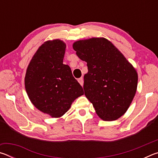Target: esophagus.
<instances>
[{"label":"esophagus","instance_id":"esophagus-1","mask_svg":"<svg viewBox=\"0 0 158 158\" xmlns=\"http://www.w3.org/2000/svg\"><path fill=\"white\" fill-rule=\"evenodd\" d=\"M78 81L80 84V85H81V86H83V85H84V79H83V78H80L78 79Z\"/></svg>","mask_w":158,"mask_h":158}]
</instances>
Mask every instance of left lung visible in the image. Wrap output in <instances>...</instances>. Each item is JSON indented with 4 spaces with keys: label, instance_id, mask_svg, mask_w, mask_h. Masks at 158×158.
Listing matches in <instances>:
<instances>
[{
    "label": "left lung",
    "instance_id": "obj_1",
    "mask_svg": "<svg viewBox=\"0 0 158 158\" xmlns=\"http://www.w3.org/2000/svg\"><path fill=\"white\" fill-rule=\"evenodd\" d=\"M73 49L77 56L87 63L84 93L98 116L106 121L119 118L127 111L137 91L136 69L104 37L77 41Z\"/></svg>",
    "mask_w": 158,
    "mask_h": 158
}]
</instances>
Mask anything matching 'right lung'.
<instances>
[{"label": "right lung", "instance_id": "add662e5", "mask_svg": "<svg viewBox=\"0 0 158 158\" xmlns=\"http://www.w3.org/2000/svg\"><path fill=\"white\" fill-rule=\"evenodd\" d=\"M66 44L60 40L42 44L26 69L25 88L31 102L40 111L59 118L74 100L84 95L71 69L63 64Z\"/></svg>", "mask_w": 158, "mask_h": 158}]
</instances>
